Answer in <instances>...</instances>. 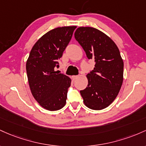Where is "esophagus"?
Listing matches in <instances>:
<instances>
[{"label":"esophagus","mask_w":146,"mask_h":146,"mask_svg":"<svg viewBox=\"0 0 146 146\" xmlns=\"http://www.w3.org/2000/svg\"><path fill=\"white\" fill-rule=\"evenodd\" d=\"M78 78V76H72V79L73 80H76V78Z\"/></svg>","instance_id":"esophagus-1"}]
</instances>
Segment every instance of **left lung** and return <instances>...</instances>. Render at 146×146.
Returning a JSON list of instances; mask_svg holds the SVG:
<instances>
[{
	"label": "left lung",
	"instance_id": "obj_1",
	"mask_svg": "<svg viewBox=\"0 0 146 146\" xmlns=\"http://www.w3.org/2000/svg\"><path fill=\"white\" fill-rule=\"evenodd\" d=\"M89 59H94V70L87 74L88 84L80 91L83 102L90 109L100 110L114 101L123 80V61L112 39L99 29L80 27L74 33Z\"/></svg>",
	"mask_w": 146,
	"mask_h": 146
}]
</instances>
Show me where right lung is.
Here are the masks:
<instances>
[{
    "label": "right lung",
    "mask_w": 146,
    "mask_h": 146,
    "mask_svg": "<svg viewBox=\"0 0 146 146\" xmlns=\"http://www.w3.org/2000/svg\"><path fill=\"white\" fill-rule=\"evenodd\" d=\"M76 26L57 27L49 31L34 44L26 63L31 92L43 108L61 109L66 104L71 78L54 70L58 66Z\"/></svg>",
    "instance_id": "right-lung-1"
}]
</instances>
